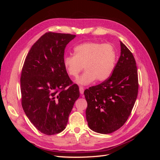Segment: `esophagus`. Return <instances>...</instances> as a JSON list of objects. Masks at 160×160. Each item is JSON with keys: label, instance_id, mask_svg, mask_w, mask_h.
Returning a JSON list of instances; mask_svg holds the SVG:
<instances>
[{"label": "esophagus", "instance_id": "1", "mask_svg": "<svg viewBox=\"0 0 160 160\" xmlns=\"http://www.w3.org/2000/svg\"><path fill=\"white\" fill-rule=\"evenodd\" d=\"M79 91H80V93L81 94H83V93H84V88H83V87H81V86L79 87Z\"/></svg>", "mask_w": 160, "mask_h": 160}]
</instances>
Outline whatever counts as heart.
<instances>
[{
	"label": "heart",
	"mask_w": 160,
	"mask_h": 160,
	"mask_svg": "<svg viewBox=\"0 0 160 160\" xmlns=\"http://www.w3.org/2000/svg\"><path fill=\"white\" fill-rule=\"evenodd\" d=\"M74 52L75 55L64 57L63 65L68 75L73 77L85 67L86 70L76 79L77 84L89 85L96 79L103 81L112 74L117 54L111 45L88 42L75 47Z\"/></svg>",
	"instance_id": "heart-1"
}]
</instances>
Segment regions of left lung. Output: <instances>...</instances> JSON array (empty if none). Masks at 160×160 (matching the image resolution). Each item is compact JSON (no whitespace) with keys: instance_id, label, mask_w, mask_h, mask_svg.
<instances>
[{"instance_id":"1","label":"left lung","mask_w":160,"mask_h":160,"mask_svg":"<svg viewBox=\"0 0 160 160\" xmlns=\"http://www.w3.org/2000/svg\"><path fill=\"white\" fill-rule=\"evenodd\" d=\"M121 55L112 74L84 91L88 108L86 119L94 132L108 134L126 122L138 93V75L135 58L122 42Z\"/></svg>"}]
</instances>
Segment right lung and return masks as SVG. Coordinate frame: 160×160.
Segmentation results:
<instances>
[{"instance_id":"add662e5","label":"right lung","mask_w":160,"mask_h":160,"mask_svg":"<svg viewBox=\"0 0 160 160\" xmlns=\"http://www.w3.org/2000/svg\"><path fill=\"white\" fill-rule=\"evenodd\" d=\"M76 36L48 32L34 44L21 71L22 109L41 133L51 135L63 131L79 87L73 84L63 65L67 45Z\"/></svg>"}]
</instances>
